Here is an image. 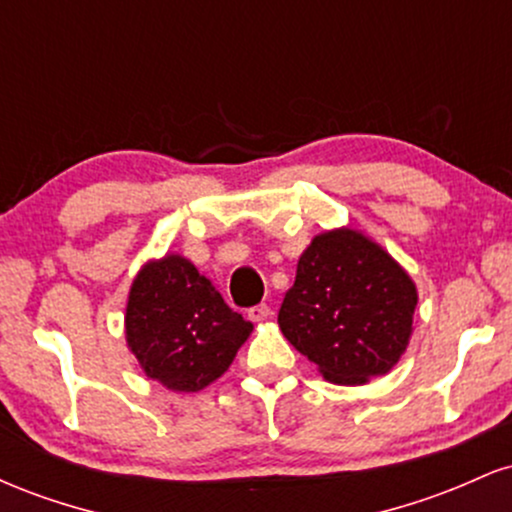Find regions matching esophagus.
<instances>
[{"mask_svg": "<svg viewBox=\"0 0 512 512\" xmlns=\"http://www.w3.org/2000/svg\"><path fill=\"white\" fill-rule=\"evenodd\" d=\"M269 315H272V310H269V305H264V303L255 305V308L248 310V317H250L252 322H255V325H260V322L267 320Z\"/></svg>", "mask_w": 512, "mask_h": 512, "instance_id": "1", "label": "esophagus"}]
</instances>
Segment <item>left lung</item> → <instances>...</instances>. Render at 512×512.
Returning <instances> with one entry per match:
<instances>
[{
  "label": "left lung",
  "instance_id": "left-lung-1",
  "mask_svg": "<svg viewBox=\"0 0 512 512\" xmlns=\"http://www.w3.org/2000/svg\"><path fill=\"white\" fill-rule=\"evenodd\" d=\"M419 303L407 269L366 233L310 240L279 310L284 337L334 385H366L407 351Z\"/></svg>",
  "mask_w": 512,
  "mask_h": 512
}]
</instances>
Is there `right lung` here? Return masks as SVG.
<instances>
[{
	"instance_id": "1",
	"label": "right lung",
	"mask_w": 512,
	"mask_h": 512,
	"mask_svg": "<svg viewBox=\"0 0 512 512\" xmlns=\"http://www.w3.org/2000/svg\"><path fill=\"white\" fill-rule=\"evenodd\" d=\"M252 322L226 305L187 257L149 260L127 298L125 339L146 378L173 392H199L226 373Z\"/></svg>"
}]
</instances>
